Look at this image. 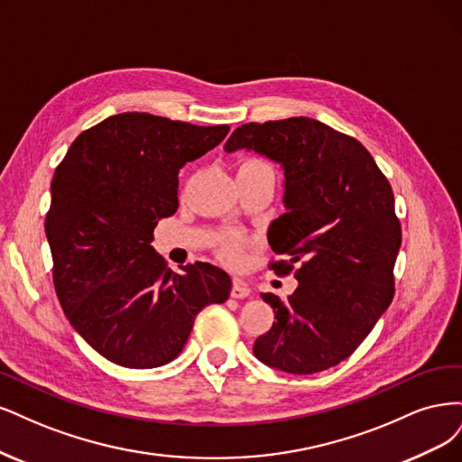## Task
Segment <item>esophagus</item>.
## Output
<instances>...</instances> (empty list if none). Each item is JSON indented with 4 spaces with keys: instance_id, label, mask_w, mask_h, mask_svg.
Returning a JSON list of instances; mask_svg holds the SVG:
<instances>
[{
    "instance_id": "34e87169",
    "label": "esophagus",
    "mask_w": 462,
    "mask_h": 462,
    "mask_svg": "<svg viewBox=\"0 0 462 462\" xmlns=\"http://www.w3.org/2000/svg\"><path fill=\"white\" fill-rule=\"evenodd\" d=\"M249 293H251V288L245 284V282H242V280H234L232 282L230 295L236 297V300H244V297H247Z\"/></svg>"
}]
</instances>
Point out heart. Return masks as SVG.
Returning a JSON list of instances; mask_svg holds the SVG:
<instances>
[{
	"label": "heart",
	"mask_w": 462,
	"mask_h": 462,
	"mask_svg": "<svg viewBox=\"0 0 462 462\" xmlns=\"http://www.w3.org/2000/svg\"><path fill=\"white\" fill-rule=\"evenodd\" d=\"M240 169H271L273 167L269 165V162H264L261 159H247L242 162ZM244 245H245V240L242 236L237 234H225L218 240L217 244V253L218 257L228 263V264H237L242 261V251H244Z\"/></svg>",
	"instance_id": "b5f03b06"
}]
</instances>
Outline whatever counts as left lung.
<instances>
[{"mask_svg":"<svg viewBox=\"0 0 462 462\" xmlns=\"http://www.w3.org/2000/svg\"><path fill=\"white\" fill-rule=\"evenodd\" d=\"M226 152L253 150L284 167L288 213L269 230L276 274L293 273L288 297L261 293L274 309L259 336V361L290 374L336 366L363 344L395 293L401 225L393 191L366 147L315 118L247 123Z\"/></svg>","mask_w":462,"mask_h":462,"instance_id":"obj_1","label":"left lung"}]
</instances>
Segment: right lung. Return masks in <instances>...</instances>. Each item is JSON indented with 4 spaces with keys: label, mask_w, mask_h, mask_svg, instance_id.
Returning a JSON list of instances; mask_svg holds the SVG:
<instances>
[{
    "label": "right lung",
    "mask_w": 462,
    "mask_h": 462,
    "mask_svg": "<svg viewBox=\"0 0 462 462\" xmlns=\"http://www.w3.org/2000/svg\"><path fill=\"white\" fill-rule=\"evenodd\" d=\"M150 113L113 115L84 130L51 180L46 236L69 322L111 363L155 368L184 349L198 312L225 303L230 276L209 263L172 273L152 247L178 209V172L226 138Z\"/></svg>",
    "instance_id": "obj_1"
}]
</instances>
